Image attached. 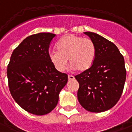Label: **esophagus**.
<instances>
[{
	"instance_id": "obj_1",
	"label": "esophagus",
	"mask_w": 132,
	"mask_h": 132,
	"mask_svg": "<svg viewBox=\"0 0 132 132\" xmlns=\"http://www.w3.org/2000/svg\"><path fill=\"white\" fill-rule=\"evenodd\" d=\"M68 79H69V80H73L74 79V76L72 75H69L68 76Z\"/></svg>"
}]
</instances>
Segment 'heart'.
<instances>
[{"instance_id":"b5f03b06","label":"heart","mask_w":132,"mask_h":132,"mask_svg":"<svg viewBox=\"0 0 132 132\" xmlns=\"http://www.w3.org/2000/svg\"><path fill=\"white\" fill-rule=\"evenodd\" d=\"M56 50L50 51L51 62L59 71H63L69 59V64L78 71L91 68L96 56L94 42L87 38L70 34L63 36L56 44Z\"/></svg>"}]
</instances>
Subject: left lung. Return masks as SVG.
<instances>
[{
	"label": "left lung",
	"mask_w": 132,
	"mask_h": 132,
	"mask_svg": "<svg viewBox=\"0 0 132 132\" xmlns=\"http://www.w3.org/2000/svg\"><path fill=\"white\" fill-rule=\"evenodd\" d=\"M94 42L96 52L90 69L75 76L80 104L91 112H103L119 100L126 81L124 59L115 44L100 35L84 32Z\"/></svg>",
	"instance_id": "1"
}]
</instances>
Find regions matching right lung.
<instances>
[{"instance_id":"add662e5","label":"right lung","mask_w":132,"mask_h":132,"mask_svg":"<svg viewBox=\"0 0 132 132\" xmlns=\"http://www.w3.org/2000/svg\"><path fill=\"white\" fill-rule=\"evenodd\" d=\"M55 34H34L12 53L7 69L8 87L13 98L31 114L44 115L56 106L59 95L68 81L51 62L48 48Z\"/></svg>"}]
</instances>
